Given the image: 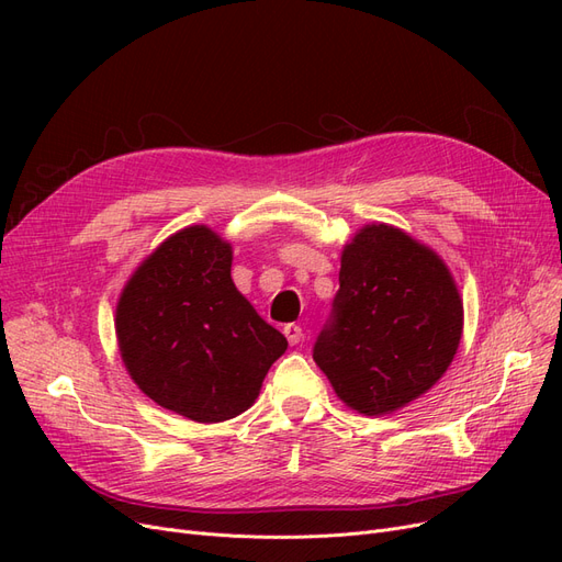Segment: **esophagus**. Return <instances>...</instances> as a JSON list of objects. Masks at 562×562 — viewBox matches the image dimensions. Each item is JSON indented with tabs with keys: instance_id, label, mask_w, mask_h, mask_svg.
Listing matches in <instances>:
<instances>
[{
	"instance_id": "1",
	"label": "esophagus",
	"mask_w": 562,
	"mask_h": 562,
	"mask_svg": "<svg viewBox=\"0 0 562 562\" xmlns=\"http://www.w3.org/2000/svg\"><path fill=\"white\" fill-rule=\"evenodd\" d=\"M283 335H285V339L291 345H300L302 342V328L300 326H295V323H288V326H283Z\"/></svg>"
}]
</instances>
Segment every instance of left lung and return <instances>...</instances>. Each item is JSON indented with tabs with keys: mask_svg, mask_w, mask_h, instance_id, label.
Segmentation results:
<instances>
[{
	"mask_svg": "<svg viewBox=\"0 0 562 562\" xmlns=\"http://www.w3.org/2000/svg\"><path fill=\"white\" fill-rule=\"evenodd\" d=\"M462 321L443 260L396 227L368 225L342 252L314 361L353 411L394 413L448 370Z\"/></svg>",
	"mask_w": 562,
	"mask_h": 562,
	"instance_id": "left-lung-1",
	"label": "left lung"
}]
</instances>
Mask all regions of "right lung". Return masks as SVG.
<instances>
[{
  "mask_svg": "<svg viewBox=\"0 0 562 562\" xmlns=\"http://www.w3.org/2000/svg\"><path fill=\"white\" fill-rule=\"evenodd\" d=\"M232 246L209 227L166 239L116 307L122 359L145 394L194 422L248 411L288 339L232 283Z\"/></svg>",
  "mask_w": 562,
  "mask_h": 562,
  "instance_id": "right-lung-1",
  "label": "right lung"
}]
</instances>
